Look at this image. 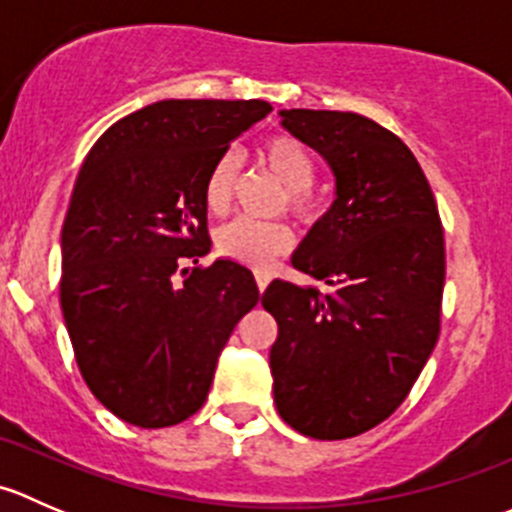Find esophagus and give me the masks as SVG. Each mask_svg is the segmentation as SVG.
I'll return each mask as SVG.
<instances>
[{"label": "esophagus", "mask_w": 512, "mask_h": 512, "mask_svg": "<svg viewBox=\"0 0 512 512\" xmlns=\"http://www.w3.org/2000/svg\"><path fill=\"white\" fill-rule=\"evenodd\" d=\"M255 282H257V289H260V292H265L267 285H270V272L255 270Z\"/></svg>", "instance_id": "1"}]
</instances>
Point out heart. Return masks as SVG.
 <instances>
[{
  "mask_svg": "<svg viewBox=\"0 0 512 512\" xmlns=\"http://www.w3.org/2000/svg\"><path fill=\"white\" fill-rule=\"evenodd\" d=\"M257 160L262 168L287 190V208L299 220H314L319 215V200L309 185L317 175V163L309 148L299 138L287 133H275L265 138L257 148ZM237 185V158L225 153L213 163L203 185L205 208L223 215L230 208L232 193ZM292 230L285 223H257V220L237 218L215 232V245L220 255L242 265L265 267L275 257L292 250Z\"/></svg>",
  "mask_w": 512,
  "mask_h": 512,
  "instance_id": "heart-1",
  "label": "heart"
}]
</instances>
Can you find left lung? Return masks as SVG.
I'll return each mask as SVG.
<instances>
[{"mask_svg":"<svg viewBox=\"0 0 512 512\" xmlns=\"http://www.w3.org/2000/svg\"><path fill=\"white\" fill-rule=\"evenodd\" d=\"M334 173V203L292 265L329 289L275 280L262 307L275 404L294 431L339 441L409 396L441 332L446 250L431 185L399 136L344 111H280Z\"/></svg>","mask_w":512,"mask_h":512,"instance_id":"left-lung-1","label":"left lung"}]
</instances>
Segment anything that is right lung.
Segmentation results:
<instances>
[{"mask_svg": "<svg viewBox=\"0 0 512 512\" xmlns=\"http://www.w3.org/2000/svg\"><path fill=\"white\" fill-rule=\"evenodd\" d=\"M270 111L260 98H168L113 123L81 165L61 230V312L91 394L131 426L193 416L260 299L240 262L183 265L210 252V168Z\"/></svg>", "mask_w": 512, "mask_h": 512, "instance_id": "1", "label": "right lung"}]
</instances>
